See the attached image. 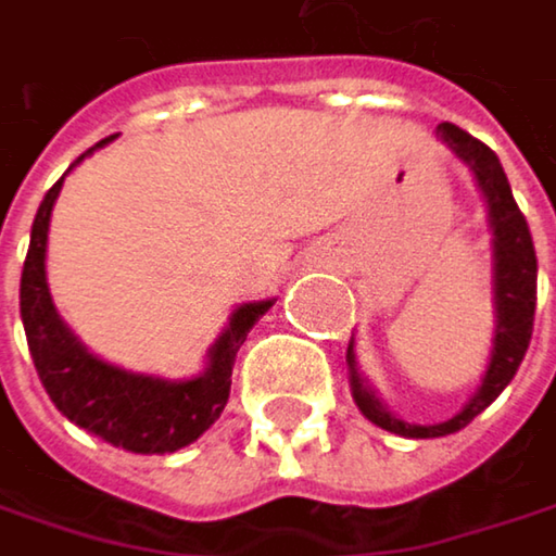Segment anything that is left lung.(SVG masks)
I'll return each instance as SVG.
<instances>
[{
  "label": "left lung",
  "instance_id": "left-lung-1",
  "mask_svg": "<svg viewBox=\"0 0 556 556\" xmlns=\"http://www.w3.org/2000/svg\"><path fill=\"white\" fill-rule=\"evenodd\" d=\"M451 154H457V161H464L480 192L486 202V218H490V231H493V308H496V331H493V351H490V364L486 374L480 380L477 392L467 399V405L438 425H412L402 421L389 412L380 402L377 389L367 383V377L357 370V354H354V334L348 344V374H351V395L357 402V408L364 412V418H370L377 428H383L389 434L399 438H444L454 434L460 428H467L483 408H490L500 392L515 377V370L525 361L528 341H531V328H534V302H538V257H534V244H531V231L525 215L515 205L511 186L505 179L500 157L477 141L473 135H467L464 128L441 122L434 131Z\"/></svg>",
  "mask_w": 556,
  "mask_h": 556
}]
</instances>
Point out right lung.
I'll list each match as a JSON object with an SVG mask.
<instances>
[{
  "instance_id": "1",
  "label": "right lung",
  "mask_w": 556,
  "mask_h": 556,
  "mask_svg": "<svg viewBox=\"0 0 556 556\" xmlns=\"http://www.w3.org/2000/svg\"><path fill=\"white\" fill-rule=\"evenodd\" d=\"M112 138L96 148H105ZM96 148L76 157V164H83ZM76 164H70V169ZM63 176L48 189L35 215L22 270V325L35 370L51 402L83 431L131 454H173L202 438L222 415L231 392L235 357L248 341V331L270 312L274 299L238 305L225 331L208 348L205 370L189 380L135 374L96 357L60 318L48 286V231Z\"/></svg>"
}]
</instances>
